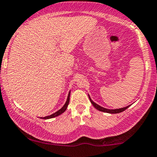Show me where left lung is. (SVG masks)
I'll list each match as a JSON object with an SVG mask.
<instances>
[{
    "mask_svg": "<svg viewBox=\"0 0 157 157\" xmlns=\"http://www.w3.org/2000/svg\"><path fill=\"white\" fill-rule=\"evenodd\" d=\"M89 97L90 101H91V104L94 105V107L96 109L99 110V111H102V112L109 113H120V112H122V111H124L125 109H127L130 106V105H128L125 108H122V109H105V108H103V107H101V106H100L99 105H97V103H95L94 102H93L92 100L91 99V97H89Z\"/></svg>",
    "mask_w": 157,
    "mask_h": 157,
    "instance_id": "1",
    "label": "left lung"
}]
</instances>
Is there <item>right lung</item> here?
Segmentation results:
<instances>
[{"mask_svg":"<svg viewBox=\"0 0 157 157\" xmlns=\"http://www.w3.org/2000/svg\"><path fill=\"white\" fill-rule=\"evenodd\" d=\"M69 99H70V91H69V93H68V97H67V100H66V103H65V105L63 106V107L61 108L60 110H58V111H56L55 113H52V114L49 115V116L44 117H40V118L44 119V120H46V119L54 118V117H57V116H59V115H60L61 113H63L64 111L66 110V109H67L68 103H69Z\"/></svg>","mask_w":157,"mask_h":157,"instance_id":"1","label":"right lung"}]
</instances>
